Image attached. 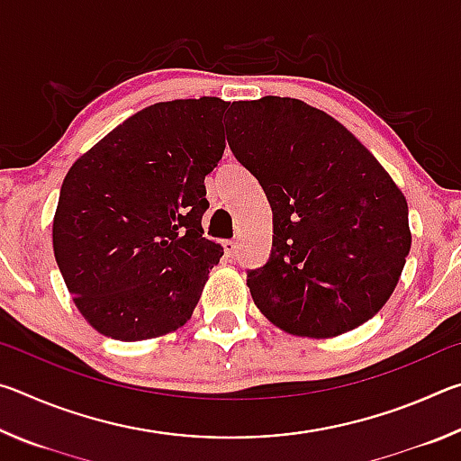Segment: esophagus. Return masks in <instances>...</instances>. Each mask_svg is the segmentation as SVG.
Returning a JSON list of instances; mask_svg holds the SVG:
<instances>
[{"mask_svg":"<svg viewBox=\"0 0 461 461\" xmlns=\"http://www.w3.org/2000/svg\"><path fill=\"white\" fill-rule=\"evenodd\" d=\"M221 244H223V249H225V256H228V258H231V256L238 252V244H236V241H233V240H223V241H221Z\"/></svg>","mask_w":461,"mask_h":461,"instance_id":"34e87169","label":"esophagus"}]
</instances>
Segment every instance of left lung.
<instances>
[{"instance_id":"8db88e82","label":"left lung","mask_w":461,"mask_h":461,"mask_svg":"<svg viewBox=\"0 0 461 461\" xmlns=\"http://www.w3.org/2000/svg\"><path fill=\"white\" fill-rule=\"evenodd\" d=\"M225 134L272 207V249L248 286L272 323L331 338L372 319L411 249L407 199L352 131L305 101L231 104Z\"/></svg>"}]
</instances>
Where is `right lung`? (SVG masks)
Masks as SVG:
<instances>
[{
    "label": "right lung",
    "instance_id": "add662e5",
    "mask_svg": "<svg viewBox=\"0 0 461 461\" xmlns=\"http://www.w3.org/2000/svg\"><path fill=\"white\" fill-rule=\"evenodd\" d=\"M228 107L217 97L146 107L62 181L54 258L77 309L107 338L140 341L176 330L223 256L201 220Z\"/></svg>",
    "mask_w": 461,
    "mask_h": 461
}]
</instances>
